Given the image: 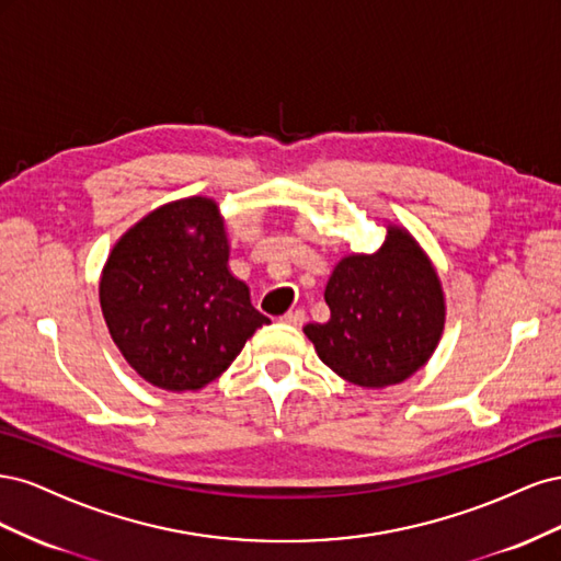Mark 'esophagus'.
Masks as SVG:
<instances>
[{"label":"esophagus","mask_w":561,"mask_h":561,"mask_svg":"<svg viewBox=\"0 0 561 561\" xmlns=\"http://www.w3.org/2000/svg\"><path fill=\"white\" fill-rule=\"evenodd\" d=\"M307 320V313H304L301 309H295V311H287L285 316H280V322H285V325H301V322Z\"/></svg>","instance_id":"34e87169"}]
</instances>
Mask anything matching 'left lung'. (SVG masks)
Wrapping results in <instances>:
<instances>
[{"instance_id": "left-lung-1", "label": "left lung", "mask_w": 561, "mask_h": 561, "mask_svg": "<svg viewBox=\"0 0 561 561\" xmlns=\"http://www.w3.org/2000/svg\"><path fill=\"white\" fill-rule=\"evenodd\" d=\"M328 322L304 328L318 358L339 377L383 388L428 363L445 330V295L410 231L388 225L375 254H348L325 287Z\"/></svg>"}]
</instances>
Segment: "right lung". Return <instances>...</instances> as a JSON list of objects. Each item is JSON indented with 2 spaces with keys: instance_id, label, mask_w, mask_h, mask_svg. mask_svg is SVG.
Returning a JSON list of instances; mask_svg holds the SVG:
<instances>
[{
  "instance_id": "1",
  "label": "right lung",
  "mask_w": 561,
  "mask_h": 561,
  "mask_svg": "<svg viewBox=\"0 0 561 561\" xmlns=\"http://www.w3.org/2000/svg\"><path fill=\"white\" fill-rule=\"evenodd\" d=\"M100 307L126 363L175 393L215 381L268 322L229 271L225 219L203 196L165 203L116 241Z\"/></svg>"
}]
</instances>
